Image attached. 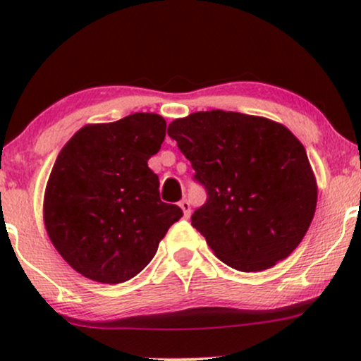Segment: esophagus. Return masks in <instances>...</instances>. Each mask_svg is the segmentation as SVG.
<instances>
[{
  "label": "esophagus",
  "mask_w": 361,
  "mask_h": 361,
  "mask_svg": "<svg viewBox=\"0 0 361 361\" xmlns=\"http://www.w3.org/2000/svg\"><path fill=\"white\" fill-rule=\"evenodd\" d=\"M180 209L183 210V217L188 219L190 215H192V207H190V202L188 200H181L180 202Z\"/></svg>",
  "instance_id": "34e87169"
}]
</instances>
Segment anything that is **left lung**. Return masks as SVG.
I'll use <instances>...</instances> for the list:
<instances>
[{"label": "left lung", "mask_w": 361, "mask_h": 361, "mask_svg": "<svg viewBox=\"0 0 361 361\" xmlns=\"http://www.w3.org/2000/svg\"><path fill=\"white\" fill-rule=\"evenodd\" d=\"M168 135L207 188L192 226L219 259L239 271L275 267L299 246L317 205L304 146L283 123L238 114L195 111Z\"/></svg>", "instance_id": "1"}]
</instances>
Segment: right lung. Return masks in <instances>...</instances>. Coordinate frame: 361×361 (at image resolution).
<instances>
[{
	"mask_svg": "<svg viewBox=\"0 0 361 361\" xmlns=\"http://www.w3.org/2000/svg\"><path fill=\"white\" fill-rule=\"evenodd\" d=\"M166 120L132 114L81 127L61 149L44 193V226L66 263L86 279L122 283L147 267L183 215L159 198L147 166Z\"/></svg>",
	"mask_w": 361,
	"mask_h": 361,
	"instance_id": "1",
	"label": "right lung"
}]
</instances>
